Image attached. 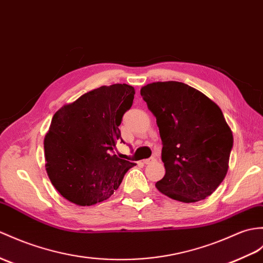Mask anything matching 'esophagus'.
Listing matches in <instances>:
<instances>
[{"mask_svg":"<svg viewBox=\"0 0 263 263\" xmlns=\"http://www.w3.org/2000/svg\"><path fill=\"white\" fill-rule=\"evenodd\" d=\"M155 160H156V158H155V157H151V158H148V159H144V160H143V163L148 164V163H150V162H152V161H155Z\"/></svg>","mask_w":263,"mask_h":263,"instance_id":"esophagus-1","label":"esophagus"}]
</instances>
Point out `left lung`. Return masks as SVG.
Masks as SVG:
<instances>
[{
	"mask_svg": "<svg viewBox=\"0 0 263 263\" xmlns=\"http://www.w3.org/2000/svg\"><path fill=\"white\" fill-rule=\"evenodd\" d=\"M140 93L157 119L162 141L166 174L157 189L184 203L209 197L227 176L233 148L221 108L179 82L151 83Z\"/></svg>",
	"mask_w": 263,
	"mask_h": 263,
	"instance_id": "8db88e82",
	"label": "left lung"
}]
</instances>
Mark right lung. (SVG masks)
I'll return each instance as SVG.
<instances>
[{
  "mask_svg": "<svg viewBox=\"0 0 263 263\" xmlns=\"http://www.w3.org/2000/svg\"><path fill=\"white\" fill-rule=\"evenodd\" d=\"M134 94L126 84L101 86L54 113L44 142L46 170L70 203L90 206L109 198L136 166L113 154L123 142L119 126Z\"/></svg>",
  "mask_w": 263,
  "mask_h": 263,
  "instance_id": "right-lung-1",
  "label": "right lung"
}]
</instances>
